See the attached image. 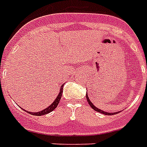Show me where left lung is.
I'll return each instance as SVG.
<instances>
[{"instance_id":"obj_1","label":"left lung","mask_w":147,"mask_h":147,"mask_svg":"<svg viewBox=\"0 0 147 147\" xmlns=\"http://www.w3.org/2000/svg\"><path fill=\"white\" fill-rule=\"evenodd\" d=\"M86 99H87L88 102V104H89L90 106H91V107H92V108H93V109L94 110V111H96L99 112V113H101V114H106V115H112V114H116V113H107V112L103 111H101V110L97 108V107H95V106H94V105H93V104H92V102H91V101H90L89 98H88V94H86Z\"/></svg>"}]
</instances>
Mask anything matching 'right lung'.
I'll use <instances>...</instances> for the list:
<instances>
[{"label": "right lung", "mask_w": 147, "mask_h": 147, "mask_svg": "<svg viewBox=\"0 0 147 147\" xmlns=\"http://www.w3.org/2000/svg\"><path fill=\"white\" fill-rule=\"evenodd\" d=\"M62 87H63V85H62V88H61V89H60V93L59 94V95L57 96V98H55V100H54V102L49 106V107L46 108L45 110H42L41 111L37 112V113H31V112H29L30 114H31L32 115H35V116H41V115H44V114H49V112L53 111V110H55V108L58 106L59 105V103L60 101V99H61V97H62Z\"/></svg>", "instance_id": "obj_1"}]
</instances>
